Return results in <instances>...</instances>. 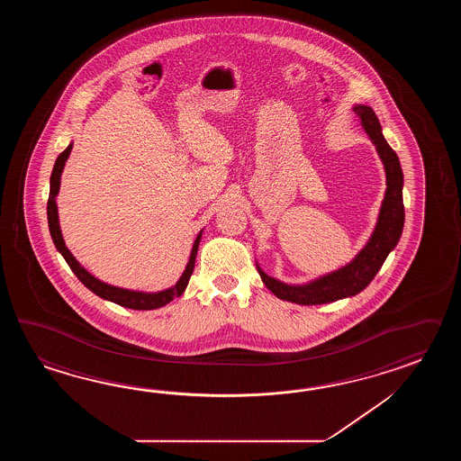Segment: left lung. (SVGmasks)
<instances>
[{
    "instance_id": "left-lung-1",
    "label": "left lung",
    "mask_w": 461,
    "mask_h": 461,
    "mask_svg": "<svg viewBox=\"0 0 461 461\" xmlns=\"http://www.w3.org/2000/svg\"><path fill=\"white\" fill-rule=\"evenodd\" d=\"M354 113L361 118L366 133L373 140L379 158L383 159L385 169V196L383 206L379 211V219L374 229L369 242L363 250L356 255L353 262L316 278L313 282L304 285L282 284L274 276H268L257 265V270L265 286L280 300L292 302L296 304H323L331 303L346 296L363 292L367 285L373 282L375 274L381 270L387 255L397 245L401 239L405 212H403V175H402L401 161L397 153L389 147L383 135V127L374 110L367 105H354Z\"/></svg>"
}]
</instances>
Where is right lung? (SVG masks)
<instances>
[{"label":"right lung","mask_w":461,"mask_h":461,"mask_svg":"<svg viewBox=\"0 0 461 461\" xmlns=\"http://www.w3.org/2000/svg\"><path fill=\"white\" fill-rule=\"evenodd\" d=\"M70 149H72V143L60 153L58 159H56V163H54V169H52V175H50V199H48V222H50V237L54 240L56 249L66 258L70 270L76 274V276H77L82 284L87 286L90 292H94V294L100 296V298H104V300L113 302V303L125 306V308H131V310H157V308L165 306L169 302H173L177 296L185 294L187 282H189L193 270H194L197 247H199V242H201L203 230L197 234L194 245H193V250H191L189 262H187L186 268H185V272L181 275V278L177 280L176 285L167 288V290H163V292H157V294L133 292V290H127V288H118V286H113V285L104 284V282H100L98 278H95L94 275L88 274L87 270L76 260V257L70 254V250L64 244V239H62V234H60L59 216H58V204H56V196H58L60 187V175H62V169H64L68 158H69Z\"/></svg>","instance_id":"obj_1"}]
</instances>
